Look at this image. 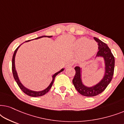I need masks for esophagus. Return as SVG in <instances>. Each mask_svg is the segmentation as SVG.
<instances>
[{
  "label": "esophagus",
  "mask_w": 124,
  "mask_h": 124,
  "mask_svg": "<svg viewBox=\"0 0 124 124\" xmlns=\"http://www.w3.org/2000/svg\"><path fill=\"white\" fill-rule=\"evenodd\" d=\"M72 66H73V63H72L71 62H68L67 64H66L65 68H68L71 67H72Z\"/></svg>",
  "instance_id": "34e87169"
}]
</instances>
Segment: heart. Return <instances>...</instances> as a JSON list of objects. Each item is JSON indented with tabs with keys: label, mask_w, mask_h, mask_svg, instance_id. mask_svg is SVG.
<instances>
[{
	"label": "heart",
	"mask_w": 124,
	"mask_h": 124,
	"mask_svg": "<svg viewBox=\"0 0 124 124\" xmlns=\"http://www.w3.org/2000/svg\"><path fill=\"white\" fill-rule=\"evenodd\" d=\"M74 48L79 50L77 54V60L84 61L90 58L97 51L98 44L93 40H89L86 38H79L75 42Z\"/></svg>",
	"instance_id": "b5f03b06"
}]
</instances>
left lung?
Listing matches in <instances>:
<instances>
[{"label":"left lung","mask_w":124,"mask_h":124,"mask_svg":"<svg viewBox=\"0 0 124 124\" xmlns=\"http://www.w3.org/2000/svg\"><path fill=\"white\" fill-rule=\"evenodd\" d=\"M94 38L98 43L99 50L95 59L102 57L104 60V72L102 78L92 86H86L82 82V69L77 66L74 68L76 74L72 81L78 92L82 95L89 97L98 95L106 89L112 79L115 68V57L107 45L96 37Z\"/></svg>","instance_id":"obj_1"}]
</instances>
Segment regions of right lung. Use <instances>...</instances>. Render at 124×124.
Returning <instances> with one entry per match:
<instances>
[{
	"label": "right lung",
	"mask_w": 124,
	"mask_h": 124,
	"mask_svg": "<svg viewBox=\"0 0 124 124\" xmlns=\"http://www.w3.org/2000/svg\"><path fill=\"white\" fill-rule=\"evenodd\" d=\"M52 37V36H47V35H43V36H40V37H37V38H35L34 39H38L43 38V37H48V38H51V37ZM29 41H30V40H26V41H25V42H29ZM21 45H23V43H22ZM21 45H20L19 46H18L17 48L16 49V50L15 51L14 54H13V55L12 62V73H13V77H14L15 81H16L17 84L18 86H19L20 89H21V90L25 93V94H26V95H29V96H33V97H37V96H40L44 95L46 94L48 92V91L50 90L51 87H52V84H53L54 79H55L56 76L59 73H60V72H62V71L64 70V68H62L60 70H59V72L55 73L54 74V75H52V81L51 82V83L50 84V85H48V87H47V88H46L45 89H44L42 91H37L31 90H30L29 89H28V88L23 86V84H22V83L21 82V81H20L19 78H18L17 72V71H16V67H15V56H16L17 51L18 49L19 48V47L21 46Z\"/></svg>",
	"instance_id": "add662e5"
}]
</instances>
